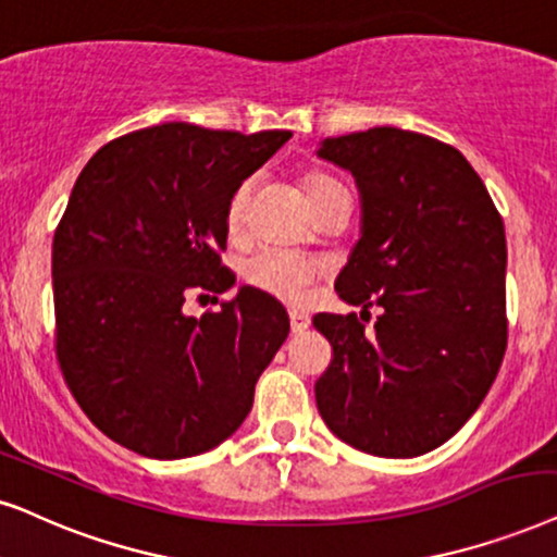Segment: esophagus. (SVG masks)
Returning a JSON list of instances; mask_svg holds the SVG:
<instances>
[{
    "label": "esophagus",
    "instance_id": "34e87169",
    "mask_svg": "<svg viewBox=\"0 0 557 557\" xmlns=\"http://www.w3.org/2000/svg\"><path fill=\"white\" fill-rule=\"evenodd\" d=\"M288 320H292V332H294V335H301V332L309 330V317L307 314L292 312V314H288Z\"/></svg>",
    "mask_w": 557,
    "mask_h": 557
}]
</instances>
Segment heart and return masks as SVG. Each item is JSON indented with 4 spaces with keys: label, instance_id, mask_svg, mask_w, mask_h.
I'll return each instance as SVG.
<instances>
[{
    "label": "heart",
    "instance_id": "1",
    "mask_svg": "<svg viewBox=\"0 0 557 557\" xmlns=\"http://www.w3.org/2000/svg\"><path fill=\"white\" fill-rule=\"evenodd\" d=\"M335 178L322 176V173H312V176L305 178V191L309 205H317L324 194L337 189ZM250 199V182L240 184L235 189L233 197H230L227 205V225L237 227L243 222L245 207H248ZM317 276H320V265L309 258L299 256V252L288 250H258L252 252L243 261V278L245 284H250L258 292L273 296V299L284 301V305L301 307L307 305L309 294H312V286Z\"/></svg>",
    "mask_w": 557,
    "mask_h": 557
}]
</instances>
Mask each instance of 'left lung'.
Instances as JSON below:
<instances>
[{"mask_svg":"<svg viewBox=\"0 0 557 557\" xmlns=\"http://www.w3.org/2000/svg\"><path fill=\"white\" fill-rule=\"evenodd\" d=\"M317 158L356 178L360 237L335 281L356 314H317L332 363L322 420L379 458H417L486 399L507 350V237L481 176L435 137L399 127L324 137Z\"/></svg>","mask_w":557,"mask_h":557,"instance_id":"left-lung-1","label":"left lung"}]
</instances>
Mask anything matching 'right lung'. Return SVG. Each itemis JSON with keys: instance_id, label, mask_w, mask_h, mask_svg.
<instances>
[{"instance_id": "add662e5", "label": "right lung", "mask_w": 557, "mask_h": 557, "mask_svg": "<svg viewBox=\"0 0 557 557\" xmlns=\"http://www.w3.org/2000/svg\"><path fill=\"white\" fill-rule=\"evenodd\" d=\"M288 129L243 135L163 122L107 143L78 173L53 237L55 356L84 414L156 460L212 450L240 428L256 384L288 337L269 294H222L227 205Z\"/></svg>"}]
</instances>
